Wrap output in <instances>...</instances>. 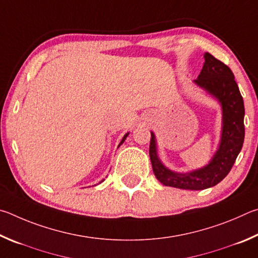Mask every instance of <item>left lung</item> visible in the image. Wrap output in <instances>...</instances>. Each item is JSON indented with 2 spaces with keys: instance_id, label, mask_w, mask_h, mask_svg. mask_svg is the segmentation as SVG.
Returning a JSON list of instances; mask_svg holds the SVG:
<instances>
[{
  "instance_id": "left-lung-1",
  "label": "left lung",
  "mask_w": 258,
  "mask_h": 258,
  "mask_svg": "<svg viewBox=\"0 0 258 258\" xmlns=\"http://www.w3.org/2000/svg\"><path fill=\"white\" fill-rule=\"evenodd\" d=\"M204 56V67L195 83L214 95L222 104L223 132L220 148L211 163L204 169L187 174L174 173L160 162L156 153L154 134L152 133L150 143L152 168L157 180L164 186L188 190H203L213 187L227 177L239 152L241 151L245 138V107L234 76L227 64L215 58L212 54L205 53Z\"/></svg>"
}]
</instances>
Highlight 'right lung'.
<instances>
[{
  "label": "right lung",
  "mask_w": 258,
  "mask_h": 258,
  "mask_svg": "<svg viewBox=\"0 0 258 258\" xmlns=\"http://www.w3.org/2000/svg\"><path fill=\"white\" fill-rule=\"evenodd\" d=\"M126 136H128V134H126V135H124V137H123V138H122V141H121V143H120V145H121V144H122V143H123V142H124V139H125V137H126Z\"/></svg>",
  "instance_id": "1"
}]
</instances>
